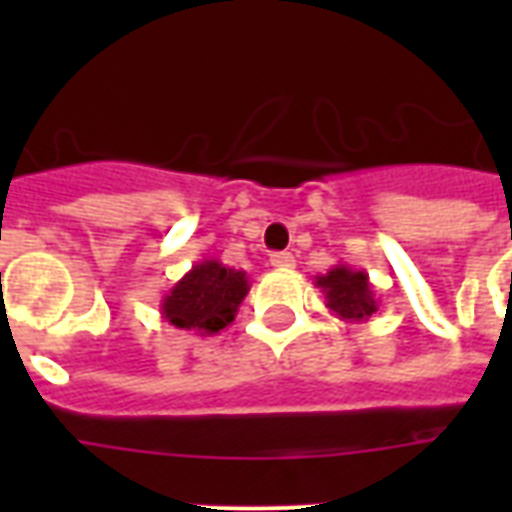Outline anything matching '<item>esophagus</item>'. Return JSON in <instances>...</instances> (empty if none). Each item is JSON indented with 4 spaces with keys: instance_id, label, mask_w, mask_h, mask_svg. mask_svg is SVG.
<instances>
[{
    "instance_id": "1",
    "label": "esophagus",
    "mask_w": 512,
    "mask_h": 512,
    "mask_svg": "<svg viewBox=\"0 0 512 512\" xmlns=\"http://www.w3.org/2000/svg\"><path fill=\"white\" fill-rule=\"evenodd\" d=\"M271 265L273 268H295V255L292 252H273Z\"/></svg>"
}]
</instances>
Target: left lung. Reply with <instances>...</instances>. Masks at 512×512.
I'll return each instance as SVG.
<instances>
[{"label":"left lung","instance_id":"obj_1","mask_svg":"<svg viewBox=\"0 0 512 512\" xmlns=\"http://www.w3.org/2000/svg\"><path fill=\"white\" fill-rule=\"evenodd\" d=\"M316 287L324 292L329 311L345 324H366L380 308L369 273L356 271L345 263H337L327 273L316 276Z\"/></svg>","mask_w":512,"mask_h":512}]
</instances>
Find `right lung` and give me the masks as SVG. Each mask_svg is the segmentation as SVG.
Wrapping results in <instances>:
<instances>
[{"mask_svg": "<svg viewBox=\"0 0 512 512\" xmlns=\"http://www.w3.org/2000/svg\"><path fill=\"white\" fill-rule=\"evenodd\" d=\"M249 287L244 271L228 268L220 260H201L164 295L159 311L172 327L201 337L217 335L236 319Z\"/></svg>", "mask_w": 512, "mask_h": 512, "instance_id": "right-lung-1", "label": "right lung"}]
</instances>
